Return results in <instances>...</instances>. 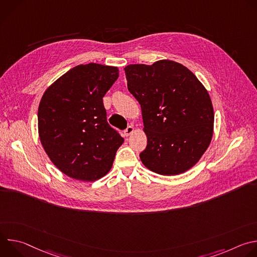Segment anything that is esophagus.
Returning <instances> with one entry per match:
<instances>
[{
	"label": "esophagus",
	"instance_id": "obj_1",
	"mask_svg": "<svg viewBox=\"0 0 257 257\" xmlns=\"http://www.w3.org/2000/svg\"><path fill=\"white\" fill-rule=\"evenodd\" d=\"M133 132H134V128H133L132 126H129V127H127V128L124 130V134H125V136H129V135H131Z\"/></svg>",
	"mask_w": 257,
	"mask_h": 257
}]
</instances>
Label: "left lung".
Segmentation results:
<instances>
[{"label": "left lung", "mask_w": 257, "mask_h": 257, "mask_svg": "<svg viewBox=\"0 0 257 257\" xmlns=\"http://www.w3.org/2000/svg\"><path fill=\"white\" fill-rule=\"evenodd\" d=\"M130 93L141 106L146 149L142 164L172 176L192 168L207 150L213 132L209 94L193 73L177 62L124 68Z\"/></svg>", "instance_id": "8db88e82"}]
</instances>
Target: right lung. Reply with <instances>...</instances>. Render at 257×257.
Here are the masks:
<instances>
[{"label": "right lung", "instance_id": "1", "mask_svg": "<svg viewBox=\"0 0 257 257\" xmlns=\"http://www.w3.org/2000/svg\"><path fill=\"white\" fill-rule=\"evenodd\" d=\"M118 77L117 67L78 65L41 99V142L54 165L70 178L95 181L113 166L124 138L108 125L102 97Z\"/></svg>", "mask_w": 257, "mask_h": 257}]
</instances>
